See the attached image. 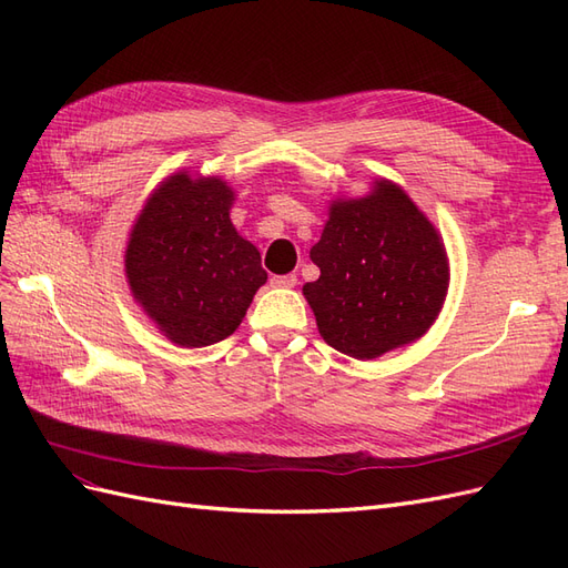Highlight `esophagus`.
<instances>
[{"mask_svg": "<svg viewBox=\"0 0 568 568\" xmlns=\"http://www.w3.org/2000/svg\"><path fill=\"white\" fill-rule=\"evenodd\" d=\"M270 284L274 288H294L298 284V280H296V274H274Z\"/></svg>", "mask_w": 568, "mask_h": 568, "instance_id": "1", "label": "esophagus"}]
</instances>
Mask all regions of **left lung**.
Wrapping results in <instances>:
<instances>
[{"label":"left lung","instance_id":"8db88e82","mask_svg":"<svg viewBox=\"0 0 568 568\" xmlns=\"http://www.w3.org/2000/svg\"><path fill=\"white\" fill-rule=\"evenodd\" d=\"M320 280L303 286L320 336L343 355L374 359L422 338L448 296L443 236L400 184L372 182L365 196L329 203L311 248Z\"/></svg>","mask_w":568,"mask_h":568}]
</instances>
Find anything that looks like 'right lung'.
I'll list each match as a JSON object with an SVG mask.
<instances>
[{"label": "right lung", "mask_w": 568, "mask_h": 568, "mask_svg": "<svg viewBox=\"0 0 568 568\" xmlns=\"http://www.w3.org/2000/svg\"><path fill=\"white\" fill-rule=\"evenodd\" d=\"M234 199L222 178L180 170L153 189L130 230V294L175 346L203 348L234 334L267 282L261 253L232 225Z\"/></svg>", "instance_id": "1"}]
</instances>
